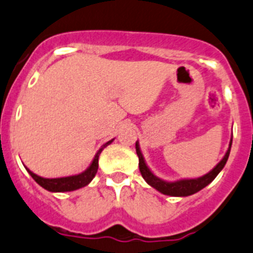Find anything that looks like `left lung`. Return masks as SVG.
Here are the masks:
<instances>
[{
  "label": "left lung",
  "mask_w": 253,
  "mask_h": 253,
  "mask_svg": "<svg viewBox=\"0 0 253 253\" xmlns=\"http://www.w3.org/2000/svg\"><path fill=\"white\" fill-rule=\"evenodd\" d=\"M231 144L232 138L230 139L229 148H227V152L225 153L224 158L216 164V167H215L214 169H211V170L208 174H205V175L194 179H180V180L175 181H166L152 173L151 169L148 168V166H147L146 162H144L142 152L141 149H139L138 142H136V152L139 161V171H141L144 180H146L149 185L153 186L156 190L162 193V194L170 195V197H189V195L195 194V193H198L199 190H202L203 188L209 185V184L216 178V175L222 170V168H224L225 164H226L227 159H229L230 151H231Z\"/></svg>",
  "instance_id": "obj_1"
}]
</instances>
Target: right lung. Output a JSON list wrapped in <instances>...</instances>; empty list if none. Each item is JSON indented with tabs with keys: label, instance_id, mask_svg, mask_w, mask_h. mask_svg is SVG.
I'll list each match as a JSON object with an SVG mask.
<instances>
[{
	"label": "right lung",
	"instance_id": "obj_1",
	"mask_svg": "<svg viewBox=\"0 0 253 253\" xmlns=\"http://www.w3.org/2000/svg\"><path fill=\"white\" fill-rule=\"evenodd\" d=\"M111 141L106 142L101 148L97 151V153L95 154L94 159H92L91 164L89 166V168L86 170H84L83 173L77 174V175H70V176H63V178H43V176H39L37 174H34L33 171L29 170L28 168L26 167L27 171L31 174L32 178L42 186L45 190L51 193H64V192H73V190H77V189L83 188V186L87 185L90 181L94 179V176L96 175L97 173V168H99V156L100 153L102 152V149L105 148L106 146H109Z\"/></svg>",
	"mask_w": 253,
	"mask_h": 253
}]
</instances>
